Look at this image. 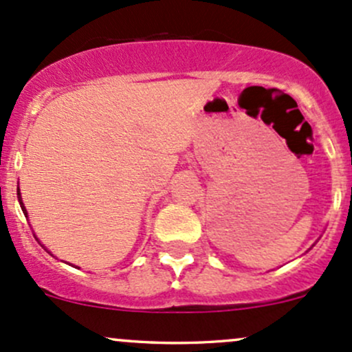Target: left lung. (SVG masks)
Returning a JSON list of instances; mask_svg holds the SVG:
<instances>
[{
  "instance_id": "left-lung-1",
  "label": "left lung",
  "mask_w": 352,
  "mask_h": 352,
  "mask_svg": "<svg viewBox=\"0 0 352 352\" xmlns=\"http://www.w3.org/2000/svg\"><path fill=\"white\" fill-rule=\"evenodd\" d=\"M351 195H352V188H351Z\"/></svg>"
}]
</instances>
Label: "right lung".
<instances>
[{
	"mask_svg": "<svg viewBox=\"0 0 352 352\" xmlns=\"http://www.w3.org/2000/svg\"><path fill=\"white\" fill-rule=\"evenodd\" d=\"M18 201H20V206H21V210H23V213H25V217L28 218V211H26V208H25V205H23V201H21V192H20V188H18ZM36 238V236H35ZM36 240H38V238H36ZM38 243H40V240H38ZM41 245V243H40ZM41 247H43V245H41ZM45 248V247H43ZM45 250H47V248H45ZM48 252V250H47ZM50 253V252H48Z\"/></svg>",
	"mask_w": 352,
	"mask_h": 352,
	"instance_id": "1",
	"label": "right lung"
}]
</instances>
